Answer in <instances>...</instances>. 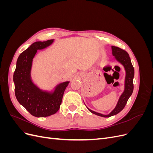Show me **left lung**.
<instances>
[{"label":"left lung","mask_w":153,"mask_h":153,"mask_svg":"<svg viewBox=\"0 0 153 153\" xmlns=\"http://www.w3.org/2000/svg\"><path fill=\"white\" fill-rule=\"evenodd\" d=\"M112 50L113 56H114L117 61L121 63L124 66L125 71H126L124 91L121 96L119 97L117 103L114 109L108 115H103L102 114L94 112V111H92L87 107L91 113L103 117H109L110 116H112V115H116L121 112L124 108L129 98L131 96L133 91V79L134 77V68L131 64L129 54L125 50L119 47H114V46H112Z\"/></svg>","instance_id":"1"}]
</instances>
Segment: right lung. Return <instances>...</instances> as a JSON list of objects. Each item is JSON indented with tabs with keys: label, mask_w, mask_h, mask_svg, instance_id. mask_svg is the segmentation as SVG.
Masks as SVG:
<instances>
[{
	"label": "right lung",
	"mask_w": 153,
	"mask_h": 153,
	"mask_svg": "<svg viewBox=\"0 0 153 153\" xmlns=\"http://www.w3.org/2000/svg\"><path fill=\"white\" fill-rule=\"evenodd\" d=\"M54 39L36 41L18 57L13 75L15 96L28 112L36 117H45L56 113L60 108L64 91L69 81L61 83L52 91H43L34 84L31 78L32 61L38 50L52 45Z\"/></svg>",
	"instance_id": "obj_1"
}]
</instances>
